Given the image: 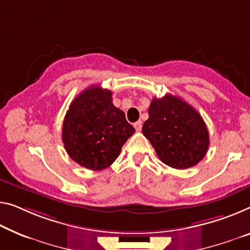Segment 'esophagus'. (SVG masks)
<instances>
[{"label":"esophagus","mask_w":250,"mask_h":250,"mask_svg":"<svg viewBox=\"0 0 250 250\" xmlns=\"http://www.w3.org/2000/svg\"><path fill=\"white\" fill-rule=\"evenodd\" d=\"M142 125H143V123H142V121H138V122L135 123V124H134V127H135V129L137 130V132H141V130H142Z\"/></svg>","instance_id":"esophagus-1"}]
</instances>
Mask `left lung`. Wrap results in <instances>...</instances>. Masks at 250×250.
<instances>
[{
    "instance_id": "left-lung-1",
    "label": "left lung",
    "mask_w": 250,
    "mask_h": 250,
    "mask_svg": "<svg viewBox=\"0 0 250 250\" xmlns=\"http://www.w3.org/2000/svg\"><path fill=\"white\" fill-rule=\"evenodd\" d=\"M142 132L159 159L179 170L197 165L209 147V132L201 115L170 94L153 98Z\"/></svg>"
}]
</instances>
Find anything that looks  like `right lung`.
Instances as JSON below:
<instances>
[{"label":"right lung","instance_id":"obj_1","mask_svg":"<svg viewBox=\"0 0 250 250\" xmlns=\"http://www.w3.org/2000/svg\"><path fill=\"white\" fill-rule=\"evenodd\" d=\"M135 128L113 105L112 91L91 86L70 104L62 125L68 155L82 167L99 171L112 165Z\"/></svg>","mask_w":250,"mask_h":250}]
</instances>
